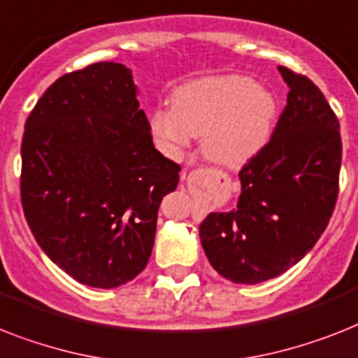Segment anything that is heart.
Segmentation results:
<instances>
[{
  "label": "heart",
  "instance_id": "obj_1",
  "mask_svg": "<svg viewBox=\"0 0 358 358\" xmlns=\"http://www.w3.org/2000/svg\"><path fill=\"white\" fill-rule=\"evenodd\" d=\"M275 119V99L248 77L193 80L173 95V108L150 113V130L165 150L185 149L202 138L206 158L239 169L263 149Z\"/></svg>",
  "mask_w": 358,
  "mask_h": 358
}]
</instances>
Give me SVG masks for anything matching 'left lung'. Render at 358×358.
<instances>
[{
	"label": "left lung",
	"mask_w": 358,
	"mask_h": 358,
	"mask_svg": "<svg viewBox=\"0 0 358 358\" xmlns=\"http://www.w3.org/2000/svg\"><path fill=\"white\" fill-rule=\"evenodd\" d=\"M287 106L272 138L241 169V196L228 213H209L200 243L234 283L278 278L316 245L338 196L340 124L318 86L280 66Z\"/></svg>",
	"instance_id": "1"
}]
</instances>
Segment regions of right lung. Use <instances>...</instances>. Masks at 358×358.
<instances>
[{"mask_svg":"<svg viewBox=\"0 0 358 358\" xmlns=\"http://www.w3.org/2000/svg\"><path fill=\"white\" fill-rule=\"evenodd\" d=\"M132 71L97 62L55 80L25 121L22 206L40 248L78 283L113 289L147 266L180 165L154 149Z\"/></svg>","mask_w":358,"mask_h":358,"instance_id":"right-lung-1","label":"right lung"}]
</instances>
